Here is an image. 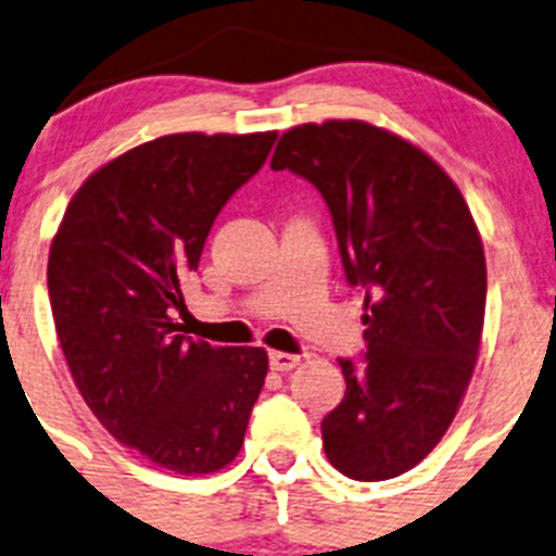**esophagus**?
Listing matches in <instances>:
<instances>
[{
  "label": "esophagus",
  "instance_id": "34e87169",
  "mask_svg": "<svg viewBox=\"0 0 556 556\" xmlns=\"http://www.w3.org/2000/svg\"><path fill=\"white\" fill-rule=\"evenodd\" d=\"M268 363H271L274 371H293L295 366L301 363V355H290V352H271L268 355Z\"/></svg>",
  "mask_w": 556,
  "mask_h": 556
}]
</instances>
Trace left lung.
Returning a JSON list of instances; mask_svg holds the SVG:
<instances>
[{"mask_svg": "<svg viewBox=\"0 0 556 556\" xmlns=\"http://www.w3.org/2000/svg\"><path fill=\"white\" fill-rule=\"evenodd\" d=\"M271 169L323 193L346 282L366 288V363L339 357L346 392L323 419L325 454L350 479H395L444 439L473 377L486 304L479 228L425 150L366 121L290 128Z\"/></svg>", "mask_w": 556, "mask_h": 556, "instance_id": "1", "label": "left lung"}]
</instances>
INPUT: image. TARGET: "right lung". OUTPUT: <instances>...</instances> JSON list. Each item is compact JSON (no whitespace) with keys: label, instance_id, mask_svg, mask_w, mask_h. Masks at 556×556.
I'll return each mask as SVG.
<instances>
[{"label":"right lung","instance_id":"obj_1","mask_svg":"<svg viewBox=\"0 0 556 556\" xmlns=\"http://www.w3.org/2000/svg\"><path fill=\"white\" fill-rule=\"evenodd\" d=\"M274 139L190 131L131 148L80 185L50 242V309L83 401L112 439L174 473L233 463L266 382V350L190 341L174 312L217 212Z\"/></svg>","mask_w":556,"mask_h":556}]
</instances>
